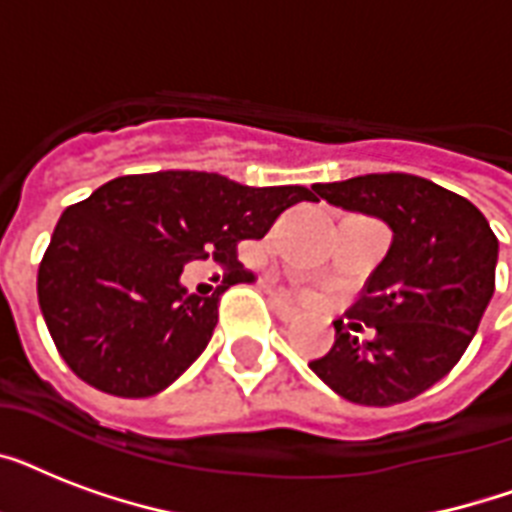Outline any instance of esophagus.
Returning a JSON list of instances; mask_svg holds the SVG:
<instances>
[{
    "label": "esophagus",
    "mask_w": 512,
    "mask_h": 512,
    "mask_svg": "<svg viewBox=\"0 0 512 512\" xmlns=\"http://www.w3.org/2000/svg\"><path fill=\"white\" fill-rule=\"evenodd\" d=\"M271 308L281 321H295L297 316H300V311H297L295 305L289 303V300H284L281 295H271Z\"/></svg>",
    "instance_id": "esophagus-1"
}]
</instances>
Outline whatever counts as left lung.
Masks as SVG:
<instances>
[{"label": "left lung", "instance_id": "8db88e82", "mask_svg": "<svg viewBox=\"0 0 512 512\" xmlns=\"http://www.w3.org/2000/svg\"><path fill=\"white\" fill-rule=\"evenodd\" d=\"M313 191L380 217L393 241L348 311V327L335 321V345L308 366L353 404H404L468 350L494 295L497 236L468 199L417 175H361Z\"/></svg>", "mask_w": 512, "mask_h": 512}]
</instances>
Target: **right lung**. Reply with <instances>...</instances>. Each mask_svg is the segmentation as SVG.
<instances>
[{
	"mask_svg": "<svg viewBox=\"0 0 512 512\" xmlns=\"http://www.w3.org/2000/svg\"><path fill=\"white\" fill-rule=\"evenodd\" d=\"M303 185L233 183L215 172L167 170L108 180L60 215L36 292L55 348L92 388L146 398L201 356L217 303L252 273L233 268L209 297L180 284L191 260L233 263L241 239H263Z\"/></svg>",
	"mask_w": 512,
	"mask_h": 512,
	"instance_id": "right-lung-1",
	"label": "right lung"
}]
</instances>
